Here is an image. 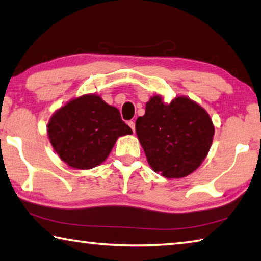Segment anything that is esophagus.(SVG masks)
<instances>
[{
	"label": "esophagus",
	"instance_id": "34e87169",
	"mask_svg": "<svg viewBox=\"0 0 261 261\" xmlns=\"http://www.w3.org/2000/svg\"><path fill=\"white\" fill-rule=\"evenodd\" d=\"M127 124H129V126L131 127V130L135 132V130H136V123H135V121H130L129 123H127Z\"/></svg>",
	"mask_w": 261,
	"mask_h": 261
}]
</instances>
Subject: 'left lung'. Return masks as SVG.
Masks as SVG:
<instances>
[{
    "instance_id": "1",
    "label": "left lung",
    "mask_w": 261,
    "mask_h": 261,
    "mask_svg": "<svg viewBox=\"0 0 261 261\" xmlns=\"http://www.w3.org/2000/svg\"><path fill=\"white\" fill-rule=\"evenodd\" d=\"M136 132L153 170L179 178L204 161L214 126L208 114L190 99L179 96L166 105L156 95L146 103L144 116L137 118Z\"/></svg>"
}]
</instances>
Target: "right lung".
Wrapping results in <instances>:
<instances>
[{"label":"right lung","mask_w":261,"mask_h":261,"mask_svg":"<svg viewBox=\"0 0 261 261\" xmlns=\"http://www.w3.org/2000/svg\"><path fill=\"white\" fill-rule=\"evenodd\" d=\"M132 130L117 108L98 95H83L53 115L48 136L62 161L77 169H90L103 162L120 136Z\"/></svg>","instance_id":"obj_1"}]
</instances>
